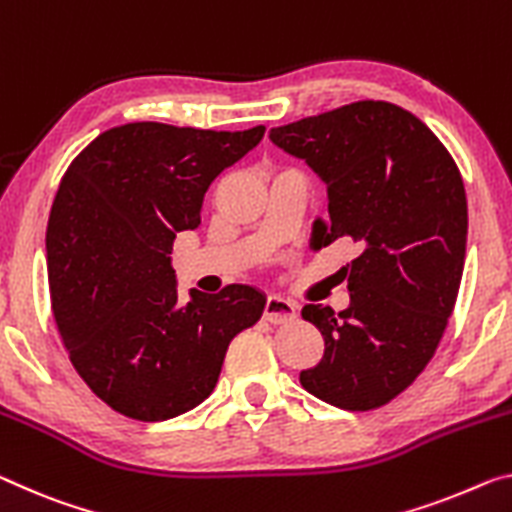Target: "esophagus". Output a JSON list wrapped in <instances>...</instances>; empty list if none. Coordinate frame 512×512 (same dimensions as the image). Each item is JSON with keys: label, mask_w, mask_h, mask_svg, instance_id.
<instances>
[{"label": "esophagus", "mask_w": 512, "mask_h": 512, "mask_svg": "<svg viewBox=\"0 0 512 512\" xmlns=\"http://www.w3.org/2000/svg\"><path fill=\"white\" fill-rule=\"evenodd\" d=\"M263 318L267 322H272V325H281V322L293 320L295 318V304H290L288 300H283V297H277V295L267 297Z\"/></svg>", "instance_id": "obj_1"}]
</instances>
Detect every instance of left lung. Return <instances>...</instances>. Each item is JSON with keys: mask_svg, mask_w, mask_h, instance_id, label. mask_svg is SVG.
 Masks as SVG:
<instances>
[{"mask_svg": "<svg viewBox=\"0 0 512 512\" xmlns=\"http://www.w3.org/2000/svg\"><path fill=\"white\" fill-rule=\"evenodd\" d=\"M270 139L327 185L329 224L313 249L350 238L345 311L306 304L325 355L302 387L350 412L387 405L435 355L458 297L467 194L458 164L426 123L384 100H359L281 125Z\"/></svg>", "mask_w": 512, "mask_h": 512, "instance_id": "left-lung-1", "label": "left lung"}]
</instances>
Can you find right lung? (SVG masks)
<instances>
[{
  "label": "right lung",
  "mask_w": 512,
  "mask_h": 512,
  "mask_svg": "<svg viewBox=\"0 0 512 512\" xmlns=\"http://www.w3.org/2000/svg\"><path fill=\"white\" fill-rule=\"evenodd\" d=\"M265 128L215 132L167 123L105 130L70 162L47 222L52 313L75 371L114 412L167 421L206 400L229 343L265 297L231 283L178 300L171 249L201 224L208 187Z\"/></svg>",
  "instance_id": "add662e5"
}]
</instances>
